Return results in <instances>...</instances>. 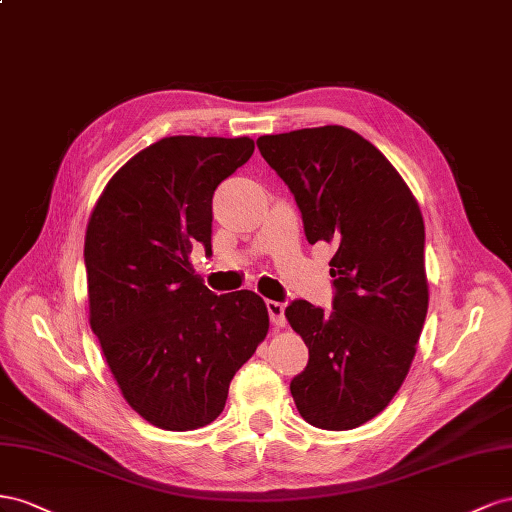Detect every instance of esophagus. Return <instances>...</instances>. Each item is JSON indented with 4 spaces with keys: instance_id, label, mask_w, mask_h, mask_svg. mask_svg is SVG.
<instances>
[{
    "instance_id": "34e87169",
    "label": "esophagus",
    "mask_w": 512,
    "mask_h": 512,
    "mask_svg": "<svg viewBox=\"0 0 512 512\" xmlns=\"http://www.w3.org/2000/svg\"><path fill=\"white\" fill-rule=\"evenodd\" d=\"M266 309L270 313V321L276 328H283L285 326V304L283 302H276V300H268L266 302Z\"/></svg>"
}]
</instances>
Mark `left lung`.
I'll return each mask as SVG.
<instances>
[{"label": "left lung", "instance_id": "1", "mask_svg": "<svg viewBox=\"0 0 512 512\" xmlns=\"http://www.w3.org/2000/svg\"><path fill=\"white\" fill-rule=\"evenodd\" d=\"M257 148L289 186L306 240L334 246L332 313L294 300L285 317L309 347L291 379L300 416L356 429L401 388L425 326V223L399 171L345 126L264 135Z\"/></svg>", "mask_w": 512, "mask_h": 512}]
</instances>
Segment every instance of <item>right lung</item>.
<instances>
[{
    "label": "right lung",
    "instance_id": "add662e5",
    "mask_svg": "<svg viewBox=\"0 0 512 512\" xmlns=\"http://www.w3.org/2000/svg\"><path fill=\"white\" fill-rule=\"evenodd\" d=\"M253 150L248 137L160 139L113 175L87 223L90 326L128 405L165 431L216 420L270 328L255 291L212 294L188 257L195 244L212 255V195Z\"/></svg>",
    "mask_w": 512,
    "mask_h": 512
}]
</instances>
